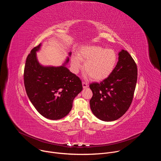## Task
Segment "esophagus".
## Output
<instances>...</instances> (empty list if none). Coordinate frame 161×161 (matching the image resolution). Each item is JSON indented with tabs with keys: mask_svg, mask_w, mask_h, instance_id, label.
Listing matches in <instances>:
<instances>
[{
	"mask_svg": "<svg viewBox=\"0 0 161 161\" xmlns=\"http://www.w3.org/2000/svg\"><path fill=\"white\" fill-rule=\"evenodd\" d=\"M82 85H83V88H87V87L88 86V83H86V82H85V81H83V82H82Z\"/></svg>",
	"mask_w": 161,
	"mask_h": 161,
	"instance_id": "obj_1",
	"label": "esophagus"
}]
</instances>
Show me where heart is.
<instances>
[{
	"instance_id": "heart-1",
	"label": "heart",
	"mask_w": 161,
	"mask_h": 161,
	"mask_svg": "<svg viewBox=\"0 0 161 161\" xmlns=\"http://www.w3.org/2000/svg\"><path fill=\"white\" fill-rule=\"evenodd\" d=\"M81 61L85 62L84 70L96 81L106 78L113 71L117 62L115 52L111 49H104L97 46H89L81 49L78 56L71 58V65L75 71L81 67Z\"/></svg>"
}]
</instances>
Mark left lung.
Segmentation results:
<instances>
[{
	"mask_svg": "<svg viewBox=\"0 0 161 161\" xmlns=\"http://www.w3.org/2000/svg\"><path fill=\"white\" fill-rule=\"evenodd\" d=\"M119 55L117 65L107 78L90 84L93 93L90 101L91 110L106 122L119 119L128 110L137 82V67L132 57L124 50Z\"/></svg>",
	"mask_w": 161,
	"mask_h": 161,
	"instance_id": "1",
	"label": "left lung"
}]
</instances>
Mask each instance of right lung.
<instances>
[{"label":"right lung","instance_id":"right-lung-1","mask_svg":"<svg viewBox=\"0 0 161 161\" xmlns=\"http://www.w3.org/2000/svg\"><path fill=\"white\" fill-rule=\"evenodd\" d=\"M40 47L41 44L34 47L26 59L24 73L25 90L41 115L51 120L60 119L71 110L75 97L83 89L81 81L64 65H41L36 54ZM68 61L67 58L66 63Z\"/></svg>","mask_w":161,"mask_h":161}]
</instances>
